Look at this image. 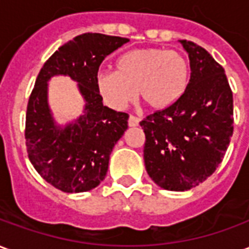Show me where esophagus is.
<instances>
[{"label":"esophagus","instance_id":"34e87169","mask_svg":"<svg viewBox=\"0 0 249 249\" xmlns=\"http://www.w3.org/2000/svg\"><path fill=\"white\" fill-rule=\"evenodd\" d=\"M139 123H140V119H139V117H136V116H133V114H130L129 119H128V125H129V126H137Z\"/></svg>","mask_w":249,"mask_h":249}]
</instances>
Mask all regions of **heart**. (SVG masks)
I'll list each match as a JSON object with an SVG mask.
<instances>
[{
    "label": "heart",
    "mask_w": 249,
    "mask_h": 249,
    "mask_svg": "<svg viewBox=\"0 0 249 249\" xmlns=\"http://www.w3.org/2000/svg\"><path fill=\"white\" fill-rule=\"evenodd\" d=\"M117 71H100L96 88L109 108L121 110L137 90L152 109H165L183 96L189 77L185 57L176 51L139 48L117 60Z\"/></svg>",
    "instance_id": "obj_1"
}]
</instances>
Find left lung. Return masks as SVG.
<instances>
[{"label": "left lung", "instance_id": "1", "mask_svg": "<svg viewBox=\"0 0 249 249\" xmlns=\"http://www.w3.org/2000/svg\"><path fill=\"white\" fill-rule=\"evenodd\" d=\"M180 42L191 65L185 92L140 123L146 172L159 187L178 192L216 171L233 133V97L223 66L197 44Z\"/></svg>", "mask_w": 249, "mask_h": 249}]
</instances>
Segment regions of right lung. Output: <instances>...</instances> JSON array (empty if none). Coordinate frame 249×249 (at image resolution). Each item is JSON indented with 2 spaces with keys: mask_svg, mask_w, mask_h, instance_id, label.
I'll use <instances>...</instances> for the list:
<instances>
[{
  "mask_svg": "<svg viewBox=\"0 0 249 249\" xmlns=\"http://www.w3.org/2000/svg\"><path fill=\"white\" fill-rule=\"evenodd\" d=\"M128 38L84 33L58 48L41 68L28 103L25 140L28 156L45 181L66 193L87 192L103 181L109 156L128 128V113L104 107L96 74L105 57ZM69 75L84 97V113L64 128L54 123L47 105V81Z\"/></svg>",
  "mask_w": 249,
  "mask_h": 249,
  "instance_id": "1",
  "label": "right lung"
}]
</instances>
